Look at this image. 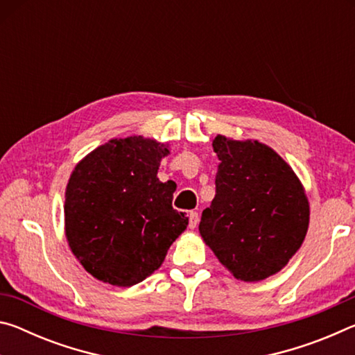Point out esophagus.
<instances>
[{"label":"esophagus","mask_w":355,"mask_h":355,"mask_svg":"<svg viewBox=\"0 0 355 355\" xmlns=\"http://www.w3.org/2000/svg\"><path fill=\"white\" fill-rule=\"evenodd\" d=\"M188 218H189V227L191 228H196L197 224H199V213H197V211H189Z\"/></svg>","instance_id":"obj_1"}]
</instances>
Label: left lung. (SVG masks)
<instances>
[{
    "label": "left lung",
    "instance_id": "1",
    "mask_svg": "<svg viewBox=\"0 0 355 355\" xmlns=\"http://www.w3.org/2000/svg\"><path fill=\"white\" fill-rule=\"evenodd\" d=\"M213 148L220 164L200 235L236 279L263 280L290 261L307 235V196L291 167L264 144L216 136Z\"/></svg>",
    "mask_w": 355,
    "mask_h": 355
}]
</instances>
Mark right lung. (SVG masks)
<instances>
[{
    "label": "right lung",
    "mask_w": 355,
    "mask_h": 355,
    "mask_svg": "<svg viewBox=\"0 0 355 355\" xmlns=\"http://www.w3.org/2000/svg\"><path fill=\"white\" fill-rule=\"evenodd\" d=\"M164 144L111 139L76 164L65 191V236L95 279L131 286L156 271L188 225L172 207L175 183H161Z\"/></svg>",
    "instance_id": "1"
}]
</instances>
